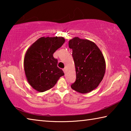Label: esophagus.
<instances>
[{"label": "esophagus", "instance_id": "obj_1", "mask_svg": "<svg viewBox=\"0 0 131 131\" xmlns=\"http://www.w3.org/2000/svg\"><path fill=\"white\" fill-rule=\"evenodd\" d=\"M63 71L64 73H65V72H66V69H65V68L63 69Z\"/></svg>", "mask_w": 131, "mask_h": 131}]
</instances>
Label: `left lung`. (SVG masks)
Listing matches in <instances>:
<instances>
[{"instance_id": "1", "label": "left lung", "mask_w": 131, "mask_h": 131, "mask_svg": "<svg viewBox=\"0 0 131 131\" xmlns=\"http://www.w3.org/2000/svg\"><path fill=\"white\" fill-rule=\"evenodd\" d=\"M76 68V79L71 85L73 90L82 94L95 89L104 77L106 63L102 53L94 43L74 37L69 41Z\"/></svg>"}]
</instances>
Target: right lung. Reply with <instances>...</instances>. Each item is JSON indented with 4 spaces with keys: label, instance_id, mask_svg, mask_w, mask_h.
<instances>
[{
    "label": "right lung",
    "instance_id": "right-lung-1",
    "mask_svg": "<svg viewBox=\"0 0 131 131\" xmlns=\"http://www.w3.org/2000/svg\"><path fill=\"white\" fill-rule=\"evenodd\" d=\"M62 37H41L28 48L24 58V70L30 85L39 92H44L55 85L64 75L57 66L53 54L65 42Z\"/></svg>",
    "mask_w": 131,
    "mask_h": 131
}]
</instances>
